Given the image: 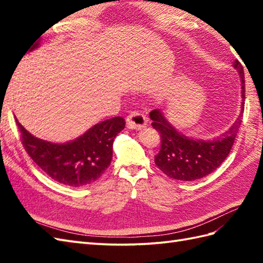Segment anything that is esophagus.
<instances>
[{"label":"esophagus","instance_id":"34e87169","mask_svg":"<svg viewBox=\"0 0 263 263\" xmlns=\"http://www.w3.org/2000/svg\"><path fill=\"white\" fill-rule=\"evenodd\" d=\"M147 125V117L139 111H131L126 117V126L132 130H141Z\"/></svg>","mask_w":263,"mask_h":263}]
</instances>
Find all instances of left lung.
I'll return each mask as SVG.
<instances>
[{
  "mask_svg": "<svg viewBox=\"0 0 263 263\" xmlns=\"http://www.w3.org/2000/svg\"><path fill=\"white\" fill-rule=\"evenodd\" d=\"M242 83V105L241 114L234 124L221 136L211 140H198L189 138L178 132L171 123L165 119L160 109H153L149 113L152 125L160 135V150L155 156V164L158 168L178 181H194L202 178L216 171L221 165L232 147L242 124L245 99V80L242 64L235 61L234 63Z\"/></svg>",
  "mask_w": 263,
  "mask_h": 263,
  "instance_id": "8db88e82",
  "label": "left lung"
}]
</instances>
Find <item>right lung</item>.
<instances>
[{"instance_id":"add662e5","label":"right lung","mask_w":263,"mask_h":263,"mask_svg":"<svg viewBox=\"0 0 263 263\" xmlns=\"http://www.w3.org/2000/svg\"><path fill=\"white\" fill-rule=\"evenodd\" d=\"M38 46L39 42L30 51ZM15 122L30 158L54 181L72 187L89 185L103 176L113 157L114 139L125 126V120L115 116L93 125L73 141L52 143L33 137L16 117Z\"/></svg>"}]
</instances>
